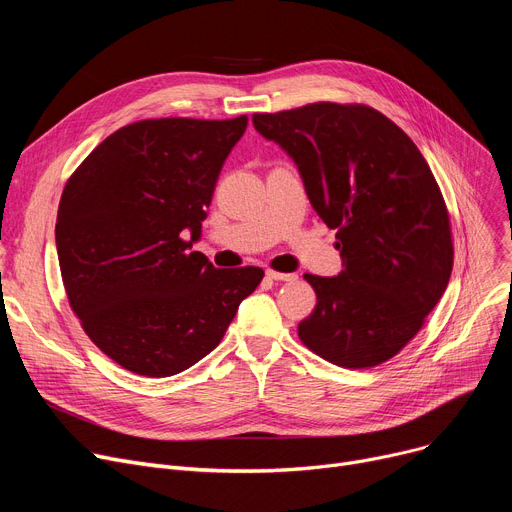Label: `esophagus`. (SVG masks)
Instances as JSON below:
<instances>
[{"label": "esophagus", "mask_w": 512, "mask_h": 512, "mask_svg": "<svg viewBox=\"0 0 512 512\" xmlns=\"http://www.w3.org/2000/svg\"><path fill=\"white\" fill-rule=\"evenodd\" d=\"M265 276L274 280V282H294V280H297V274H282V272H274V270H267Z\"/></svg>", "instance_id": "obj_1"}]
</instances>
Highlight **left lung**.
<instances>
[{
    "mask_svg": "<svg viewBox=\"0 0 512 512\" xmlns=\"http://www.w3.org/2000/svg\"><path fill=\"white\" fill-rule=\"evenodd\" d=\"M297 166L309 203L336 232L342 272L305 274L317 305L299 338L338 367L392 359L423 326L452 272L448 211L417 145L367 105L311 103L255 114Z\"/></svg>",
    "mask_w": 512,
    "mask_h": 512,
    "instance_id": "8db88e82",
    "label": "left lung"
}]
</instances>
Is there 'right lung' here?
Wrapping results in <instances>:
<instances>
[{
	"mask_svg": "<svg viewBox=\"0 0 512 512\" xmlns=\"http://www.w3.org/2000/svg\"><path fill=\"white\" fill-rule=\"evenodd\" d=\"M247 124V116L128 124L64 188L56 247L70 307L101 351L132 373L168 378L193 367L263 278L261 267L218 270L193 251Z\"/></svg>",
	"mask_w": 512,
	"mask_h": 512,
	"instance_id": "right-lung-1",
	"label": "right lung"
}]
</instances>
